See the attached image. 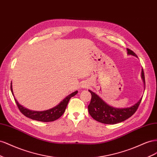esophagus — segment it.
Listing matches in <instances>:
<instances>
[{
	"instance_id": "obj_1",
	"label": "esophagus",
	"mask_w": 157,
	"mask_h": 157,
	"mask_svg": "<svg viewBox=\"0 0 157 157\" xmlns=\"http://www.w3.org/2000/svg\"><path fill=\"white\" fill-rule=\"evenodd\" d=\"M82 87L83 88H86V85H83V84Z\"/></svg>"
}]
</instances>
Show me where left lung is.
<instances>
[{
	"instance_id": "8db88e82",
	"label": "left lung",
	"mask_w": 157,
	"mask_h": 157,
	"mask_svg": "<svg viewBox=\"0 0 157 157\" xmlns=\"http://www.w3.org/2000/svg\"><path fill=\"white\" fill-rule=\"evenodd\" d=\"M127 51L128 55L137 56L136 53L130 49L127 48ZM141 77L145 83L143 69H142L141 71ZM89 91L91 94V102L88 106L89 114L97 122L106 124H115L130 118L137 110L142 100L141 98L136 104L129 108L116 109L107 105L95 93L90 90H89Z\"/></svg>"
}]
</instances>
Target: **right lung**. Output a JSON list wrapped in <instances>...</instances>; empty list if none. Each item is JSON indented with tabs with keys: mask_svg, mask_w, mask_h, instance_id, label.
<instances>
[{
	"mask_svg": "<svg viewBox=\"0 0 157 157\" xmlns=\"http://www.w3.org/2000/svg\"><path fill=\"white\" fill-rule=\"evenodd\" d=\"M10 89L12 93L13 94L12 91V83L10 85ZM78 93V91H76L70 95L67 96L63 101H62L59 105H58L52 109H51L47 110L44 111H33L30 110L29 109H27L24 108V106L20 105L18 102L16 101L14 98V100L16 101V103L17 106V108L19 109L20 111L26 117L31 118L34 120L40 121V122H52L57 119H59L60 116L64 114L65 112L66 108L67 105H68V102L71 97H74ZM14 95V94H13Z\"/></svg>",
	"mask_w": 157,
	"mask_h": 157,
	"instance_id": "add662e5",
	"label": "right lung"
}]
</instances>
